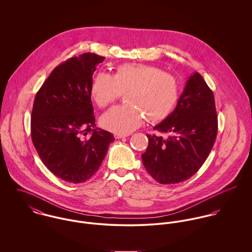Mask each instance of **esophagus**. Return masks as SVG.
I'll return each mask as SVG.
<instances>
[{"instance_id":"34e87169","label":"esophagus","mask_w":252,"mask_h":252,"mask_svg":"<svg viewBox=\"0 0 252 252\" xmlns=\"http://www.w3.org/2000/svg\"><path fill=\"white\" fill-rule=\"evenodd\" d=\"M128 137V135H125V134H114V138L115 139H123V138H126Z\"/></svg>"}]
</instances>
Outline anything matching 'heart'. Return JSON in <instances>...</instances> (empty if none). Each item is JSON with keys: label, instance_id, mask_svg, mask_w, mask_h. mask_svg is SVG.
Wrapping results in <instances>:
<instances>
[{"label": "heart", "instance_id": "1", "mask_svg": "<svg viewBox=\"0 0 252 252\" xmlns=\"http://www.w3.org/2000/svg\"><path fill=\"white\" fill-rule=\"evenodd\" d=\"M126 92L129 105L115 106L101 116L100 124L106 130L128 134L140 127L144 113L150 121L167 118L178 104L180 84L174 75L157 67L128 63L118 66L113 75L97 73L90 87L91 98L99 108Z\"/></svg>", "mask_w": 252, "mask_h": 252}]
</instances>
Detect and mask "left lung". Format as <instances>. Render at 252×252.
I'll list each match as a JSON object with an SVG mask.
<instances>
[{
    "mask_svg": "<svg viewBox=\"0 0 252 252\" xmlns=\"http://www.w3.org/2000/svg\"><path fill=\"white\" fill-rule=\"evenodd\" d=\"M153 129L169 137L146 135L148 146L142 159L147 173L161 184L195 175L217 135L215 96L199 72L191 73L174 111Z\"/></svg>",
    "mask_w": 252,
    "mask_h": 252,
    "instance_id": "8db88e82",
    "label": "left lung"
}]
</instances>
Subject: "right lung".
<instances>
[{"label":"right lung","instance_id":"1","mask_svg":"<svg viewBox=\"0 0 252 252\" xmlns=\"http://www.w3.org/2000/svg\"><path fill=\"white\" fill-rule=\"evenodd\" d=\"M105 57L87 52L57 66L36 93L31 136L45 167L71 183L89 180L100 168L111 133L95 125L90 87ZM95 127V129L93 128ZM91 133L89 137L86 136Z\"/></svg>","mask_w":252,"mask_h":252}]
</instances>
